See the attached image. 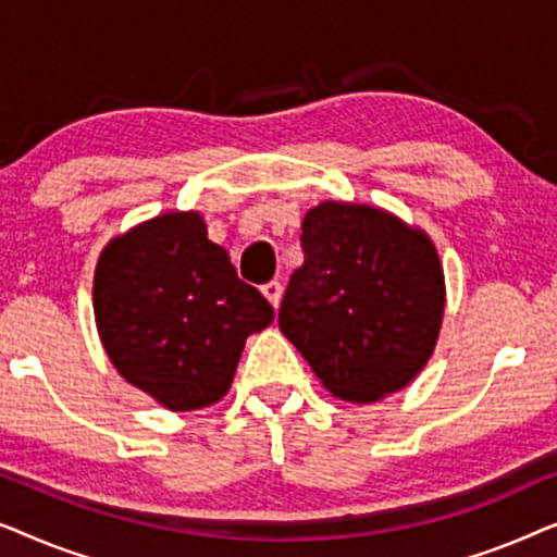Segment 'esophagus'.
Segmentation results:
<instances>
[{
	"instance_id": "obj_1",
	"label": "esophagus",
	"mask_w": 557,
	"mask_h": 557,
	"mask_svg": "<svg viewBox=\"0 0 557 557\" xmlns=\"http://www.w3.org/2000/svg\"><path fill=\"white\" fill-rule=\"evenodd\" d=\"M261 292H263L265 299L271 301V307H273V309H278L281 296H284V286H281L278 281H269V284H263V286H261Z\"/></svg>"
}]
</instances>
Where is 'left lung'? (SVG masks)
<instances>
[{
	"label": "left lung",
	"mask_w": 557,
	"mask_h": 557,
	"mask_svg": "<svg viewBox=\"0 0 557 557\" xmlns=\"http://www.w3.org/2000/svg\"><path fill=\"white\" fill-rule=\"evenodd\" d=\"M301 248L278 330L334 398L375 403L403 391L444 322L433 240L383 208L324 200L304 215Z\"/></svg>",
	"instance_id": "obj_1"
}]
</instances>
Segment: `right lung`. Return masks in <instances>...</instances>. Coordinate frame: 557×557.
I'll list each match as a JSON object with an SVG mask.
<instances>
[{
  "label": "right lung",
  "mask_w": 557,
  "mask_h": 557,
  "mask_svg": "<svg viewBox=\"0 0 557 557\" xmlns=\"http://www.w3.org/2000/svg\"><path fill=\"white\" fill-rule=\"evenodd\" d=\"M101 345L128 385L170 410H200L231 391L243 347L273 322L195 210H170L116 235L94 273Z\"/></svg>",
  "instance_id": "1"
}]
</instances>
